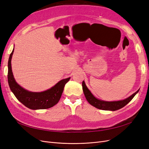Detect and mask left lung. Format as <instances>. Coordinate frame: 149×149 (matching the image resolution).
<instances>
[{"mask_svg":"<svg viewBox=\"0 0 149 149\" xmlns=\"http://www.w3.org/2000/svg\"><path fill=\"white\" fill-rule=\"evenodd\" d=\"M82 86L86 99V100L90 104L97 108L99 109L111 111H114L120 109L121 108L124 107L125 105H127V104L132 100L133 97L136 96V94L138 93L139 91V89L137 90L136 93H134L131 96H130L127 98H126L123 100L116 101H106L101 100L100 99H98L94 96L86 86L84 81H83L82 83Z\"/></svg>","mask_w":149,"mask_h":149,"instance_id":"left-lung-1","label":"left lung"}]
</instances>
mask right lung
<instances>
[{
  "label": "right lung",
  "instance_id": "obj_1",
  "mask_svg": "<svg viewBox=\"0 0 149 149\" xmlns=\"http://www.w3.org/2000/svg\"><path fill=\"white\" fill-rule=\"evenodd\" d=\"M14 51L13 48L8 61V83L11 91L17 99L30 109H45L50 108L60 101L66 83L70 78L61 79L54 86L42 92H31L22 88L18 84L13 76L11 60Z\"/></svg>",
  "mask_w": 149,
  "mask_h": 149
}]
</instances>
